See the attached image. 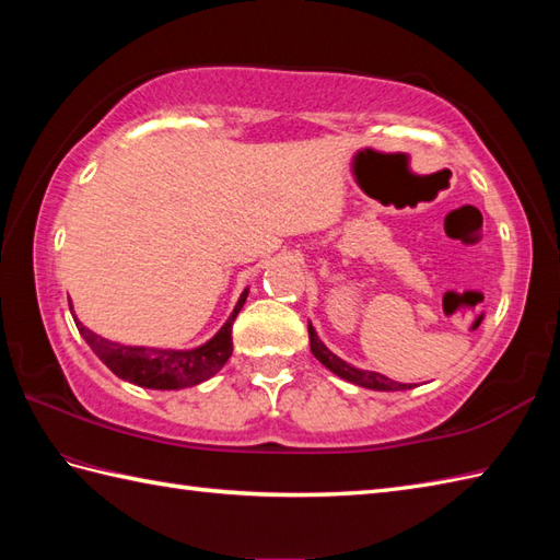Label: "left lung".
Segmentation results:
<instances>
[{
    "instance_id": "8db88e82",
    "label": "left lung",
    "mask_w": 560,
    "mask_h": 560,
    "mask_svg": "<svg viewBox=\"0 0 560 560\" xmlns=\"http://www.w3.org/2000/svg\"><path fill=\"white\" fill-rule=\"evenodd\" d=\"M307 335H311V351H313L315 359L323 363L325 368H329L331 373L339 375L341 380H347V383L365 387V389H377V392L411 389V385H407V383H397V380L385 377L383 373H375V371H361V368H355V365L347 363L343 359H339V355L331 353L325 347V341L317 337L313 323H307Z\"/></svg>"
}]
</instances>
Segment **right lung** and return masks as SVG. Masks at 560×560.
<instances>
[{"label":"right lung","mask_w":560,"mask_h":560,"mask_svg":"<svg viewBox=\"0 0 560 560\" xmlns=\"http://www.w3.org/2000/svg\"><path fill=\"white\" fill-rule=\"evenodd\" d=\"M247 291L249 289L241 293L233 313L229 315V319H225L217 335L195 349L127 347V343L110 341L96 335V331H91L74 315L71 303H69V311H71V317H74L79 335L86 339L93 353H96L117 377L125 380V383H132L147 389H183V387H195L199 383H205V380L213 377L225 365V361L231 359L233 319L243 311V305L247 301Z\"/></svg>","instance_id":"add662e5"}]
</instances>
